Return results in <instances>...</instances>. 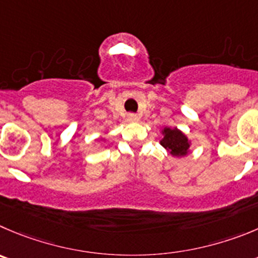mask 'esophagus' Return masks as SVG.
<instances>
[{
	"instance_id": "1",
	"label": "esophagus",
	"mask_w": 258,
	"mask_h": 258,
	"mask_svg": "<svg viewBox=\"0 0 258 258\" xmlns=\"http://www.w3.org/2000/svg\"><path fill=\"white\" fill-rule=\"evenodd\" d=\"M127 119L131 120V121H138V115L137 114H134V112H131V114L127 115Z\"/></svg>"
}]
</instances>
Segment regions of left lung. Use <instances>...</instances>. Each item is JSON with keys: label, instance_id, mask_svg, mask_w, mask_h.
Returning <instances> with one entry per match:
<instances>
[{"label": "left lung", "instance_id": "8db88e82", "mask_svg": "<svg viewBox=\"0 0 258 258\" xmlns=\"http://www.w3.org/2000/svg\"><path fill=\"white\" fill-rule=\"evenodd\" d=\"M164 138L161 141V144L164 148L170 151L172 156L181 157L187 154V149L190 147L187 138L181 133L178 129H170L166 127L163 131Z\"/></svg>", "mask_w": 258, "mask_h": 258}]
</instances>
